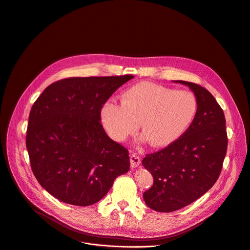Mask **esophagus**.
I'll list each match as a JSON object with an SVG mask.
<instances>
[{"instance_id":"esophagus-1","label":"esophagus","mask_w":250,"mask_h":250,"mask_svg":"<svg viewBox=\"0 0 250 250\" xmlns=\"http://www.w3.org/2000/svg\"><path fill=\"white\" fill-rule=\"evenodd\" d=\"M129 161H130V166H131L132 169L138 167V165L140 164V158H139V156H137L135 154H131L130 155Z\"/></svg>"}]
</instances>
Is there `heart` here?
I'll list each match as a JSON object with an SVG mask.
<instances>
[{
    "instance_id": "obj_1",
    "label": "heart",
    "mask_w": 250,
    "mask_h": 250,
    "mask_svg": "<svg viewBox=\"0 0 250 250\" xmlns=\"http://www.w3.org/2000/svg\"><path fill=\"white\" fill-rule=\"evenodd\" d=\"M196 100L187 91H175L151 82H140L125 90L121 103L107 102L101 110L109 135L123 141L141 129L152 146H166L178 139L196 113Z\"/></svg>"
}]
</instances>
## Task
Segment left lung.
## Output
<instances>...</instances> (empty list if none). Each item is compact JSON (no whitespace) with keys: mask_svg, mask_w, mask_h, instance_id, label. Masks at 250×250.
I'll return each mask as SVG.
<instances>
[{"mask_svg":"<svg viewBox=\"0 0 250 250\" xmlns=\"http://www.w3.org/2000/svg\"><path fill=\"white\" fill-rule=\"evenodd\" d=\"M195 117L181 137L143 158L142 165L154 179L143 193L146 205L157 212H173L194 202L217 182L228 148L226 119L213 95L192 82Z\"/></svg>","mask_w":250,"mask_h":250,"instance_id":"1","label":"left lung"}]
</instances>
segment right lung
I'll return each mask as SVG.
<instances>
[{"instance_id":"obj_1","label":"right lung","mask_w":250,"mask_h":250,"mask_svg":"<svg viewBox=\"0 0 250 250\" xmlns=\"http://www.w3.org/2000/svg\"><path fill=\"white\" fill-rule=\"evenodd\" d=\"M130 74L69 77L49 85L33 104L26 131L32 172L62 202L89 206L129 170L128 151L101 125V110Z\"/></svg>"}]
</instances>
